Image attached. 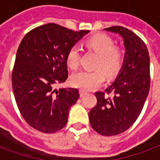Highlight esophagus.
Listing matches in <instances>:
<instances>
[{
  "label": "esophagus",
  "mask_w": 160,
  "mask_h": 160,
  "mask_svg": "<svg viewBox=\"0 0 160 160\" xmlns=\"http://www.w3.org/2000/svg\"><path fill=\"white\" fill-rule=\"evenodd\" d=\"M87 92H86V91H84V90H80V97H84L86 94H87Z\"/></svg>",
  "instance_id": "1"
}]
</instances>
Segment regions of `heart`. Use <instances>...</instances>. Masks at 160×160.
Segmentation results:
<instances>
[{
    "label": "heart",
    "mask_w": 160,
    "mask_h": 160,
    "mask_svg": "<svg viewBox=\"0 0 160 160\" xmlns=\"http://www.w3.org/2000/svg\"><path fill=\"white\" fill-rule=\"evenodd\" d=\"M88 50L98 55L95 70H82L73 73L71 83L81 90H92L104 83L107 73L109 78H114L120 73L126 60L124 47L117 45L115 40L106 34L99 33L92 36L85 41ZM80 52L79 47L72 46L66 56L67 65L71 69H77L80 66Z\"/></svg>",
    "instance_id": "b5f03b06"
}]
</instances>
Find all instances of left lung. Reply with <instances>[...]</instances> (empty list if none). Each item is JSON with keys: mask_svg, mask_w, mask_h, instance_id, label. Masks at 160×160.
<instances>
[{"mask_svg": "<svg viewBox=\"0 0 160 160\" xmlns=\"http://www.w3.org/2000/svg\"><path fill=\"white\" fill-rule=\"evenodd\" d=\"M104 30L123 38L126 60L114 82L104 92H95L97 104L89 118L97 133L112 136L129 128L141 114L150 89V57L144 41L130 30L119 26Z\"/></svg>", "mask_w": 160, "mask_h": 160, "instance_id": "left-lung-1", "label": "left lung"}]
</instances>
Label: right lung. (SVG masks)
<instances>
[{"label": "right lung", "instance_id": "obj_1", "mask_svg": "<svg viewBox=\"0 0 160 160\" xmlns=\"http://www.w3.org/2000/svg\"><path fill=\"white\" fill-rule=\"evenodd\" d=\"M88 30L74 32L55 23L38 26L19 43L12 86L20 114L31 127L55 133L65 127L69 108L80 98L75 88H60L68 77V49Z\"/></svg>", "mask_w": 160, "mask_h": 160}]
</instances>
